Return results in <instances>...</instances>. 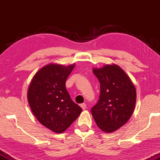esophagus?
Returning <instances> with one entry per match:
<instances>
[{
	"instance_id": "1",
	"label": "esophagus",
	"mask_w": 160,
	"mask_h": 160,
	"mask_svg": "<svg viewBox=\"0 0 160 160\" xmlns=\"http://www.w3.org/2000/svg\"><path fill=\"white\" fill-rule=\"evenodd\" d=\"M80 106H81V108H82L83 109V110H85V109L87 108V105H86L85 103H82V104H81Z\"/></svg>"
}]
</instances>
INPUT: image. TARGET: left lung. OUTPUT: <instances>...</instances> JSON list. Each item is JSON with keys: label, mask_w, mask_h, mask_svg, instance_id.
<instances>
[{"label": "left lung", "mask_w": 160, "mask_h": 160, "mask_svg": "<svg viewBox=\"0 0 160 160\" xmlns=\"http://www.w3.org/2000/svg\"><path fill=\"white\" fill-rule=\"evenodd\" d=\"M100 84V94L91 112L97 126L111 133L128 121L135 108L136 92L133 83L121 68L107 65L94 68Z\"/></svg>", "instance_id": "8db88e82"}]
</instances>
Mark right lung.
I'll use <instances>...</instances> for the list:
<instances>
[{
  "mask_svg": "<svg viewBox=\"0 0 160 160\" xmlns=\"http://www.w3.org/2000/svg\"><path fill=\"white\" fill-rule=\"evenodd\" d=\"M75 65L49 64L34 75L27 98L38 121L48 128L63 133L82 112L66 88V82Z\"/></svg>",
  "mask_w": 160,
  "mask_h": 160,
  "instance_id": "1",
  "label": "right lung"
}]
</instances>
